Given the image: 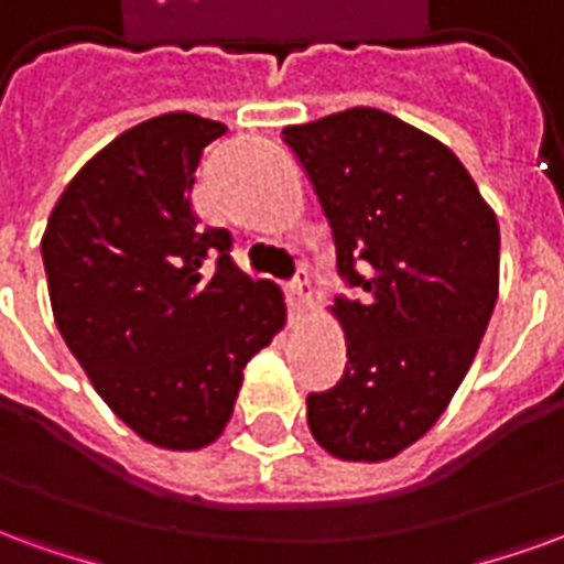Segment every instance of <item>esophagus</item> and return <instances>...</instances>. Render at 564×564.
Segmentation results:
<instances>
[{"mask_svg": "<svg viewBox=\"0 0 564 564\" xmlns=\"http://www.w3.org/2000/svg\"><path fill=\"white\" fill-rule=\"evenodd\" d=\"M311 293H314V286H311V281H307V271L299 269L295 271V278L290 283H286V295H290V305L302 307L311 302Z\"/></svg>", "mask_w": 564, "mask_h": 564, "instance_id": "34e87169", "label": "esophagus"}]
</instances>
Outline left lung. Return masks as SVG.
Listing matches in <instances>:
<instances>
[{"label": "left lung", "instance_id": "1", "mask_svg": "<svg viewBox=\"0 0 564 564\" xmlns=\"http://www.w3.org/2000/svg\"><path fill=\"white\" fill-rule=\"evenodd\" d=\"M332 226L350 295L347 366L307 395L338 459L380 462L423 437L468 375L498 299V220L441 141L378 108L283 129Z\"/></svg>", "mask_w": 564, "mask_h": 564}]
</instances>
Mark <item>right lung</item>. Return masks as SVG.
Masks as SVG:
<instances>
[{
	"label": "right lung",
	"mask_w": 564,
	"mask_h": 564,
	"mask_svg": "<svg viewBox=\"0 0 564 564\" xmlns=\"http://www.w3.org/2000/svg\"><path fill=\"white\" fill-rule=\"evenodd\" d=\"M223 132L174 111L117 135L72 177L42 238L59 335L156 447L217 441L241 371L286 319L278 286L235 269L232 235L189 208L202 150Z\"/></svg>",
	"instance_id": "right-lung-1"
}]
</instances>
